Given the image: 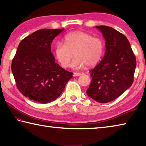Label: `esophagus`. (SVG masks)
Returning <instances> with one entry per match:
<instances>
[{
  "label": "esophagus",
  "instance_id": "esophagus-1",
  "mask_svg": "<svg viewBox=\"0 0 146 146\" xmlns=\"http://www.w3.org/2000/svg\"><path fill=\"white\" fill-rule=\"evenodd\" d=\"M80 75H81V73H80L75 72L73 73V76H80Z\"/></svg>",
  "mask_w": 146,
  "mask_h": 146
}]
</instances>
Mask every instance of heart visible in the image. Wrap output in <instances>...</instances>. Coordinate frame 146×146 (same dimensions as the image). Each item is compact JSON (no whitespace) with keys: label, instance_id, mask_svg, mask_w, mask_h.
Here are the masks:
<instances>
[{"label":"heart","instance_id":"heart-1","mask_svg":"<svg viewBox=\"0 0 146 146\" xmlns=\"http://www.w3.org/2000/svg\"><path fill=\"white\" fill-rule=\"evenodd\" d=\"M64 43L58 42L54 48V55L63 68H67L73 56L71 68L77 69L95 66L104 52V44L102 39L93 37L90 33L82 31H75L66 34Z\"/></svg>","mask_w":146,"mask_h":146}]
</instances>
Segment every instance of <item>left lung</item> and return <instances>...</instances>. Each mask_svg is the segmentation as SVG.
<instances>
[{
	"instance_id": "obj_1",
	"label": "left lung",
	"mask_w": 146,
	"mask_h": 146,
	"mask_svg": "<svg viewBox=\"0 0 146 146\" xmlns=\"http://www.w3.org/2000/svg\"><path fill=\"white\" fill-rule=\"evenodd\" d=\"M96 28L105 39L106 51L100 63L90 71L92 80L86 93L97 102L107 103L131 86L137 62L124 35L109 26Z\"/></svg>"
}]
</instances>
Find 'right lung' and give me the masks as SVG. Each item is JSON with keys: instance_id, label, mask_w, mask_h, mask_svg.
Instances as JSON below:
<instances>
[{"instance_id": "1", "label": "right lung", "mask_w": 146, "mask_h": 146, "mask_svg": "<svg viewBox=\"0 0 146 146\" xmlns=\"http://www.w3.org/2000/svg\"><path fill=\"white\" fill-rule=\"evenodd\" d=\"M63 29H42L24 38L17 48L11 71L20 92L30 100L46 104L56 100L73 77L55 62L53 40Z\"/></svg>"}]
</instances>
